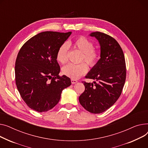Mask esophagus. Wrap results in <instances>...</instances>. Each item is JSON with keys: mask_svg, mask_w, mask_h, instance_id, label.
Listing matches in <instances>:
<instances>
[{"mask_svg": "<svg viewBox=\"0 0 148 148\" xmlns=\"http://www.w3.org/2000/svg\"><path fill=\"white\" fill-rule=\"evenodd\" d=\"M71 82H72V84H76V83L77 82V81L76 80V79H71Z\"/></svg>", "mask_w": 148, "mask_h": 148, "instance_id": "esophagus-1", "label": "esophagus"}]
</instances>
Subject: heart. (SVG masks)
<instances>
[{"mask_svg":"<svg viewBox=\"0 0 148 148\" xmlns=\"http://www.w3.org/2000/svg\"><path fill=\"white\" fill-rule=\"evenodd\" d=\"M72 45L82 53L81 62H85L91 68L97 66L100 58V53L98 49L94 48L92 41L81 36L76 38L72 42ZM68 53L69 45L66 42L63 43L57 52L56 58L60 63L63 64L67 62ZM86 64L82 62L78 64H69L63 67L62 72L73 79H78L88 71V66Z\"/></svg>","mask_w":148,"mask_h":148,"instance_id":"obj_1","label":"heart"}]
</instances>
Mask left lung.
Returning <instances> with one entry per match:
<instances>
[{
	"label": "left lung",
	"instance_id": "left-lung-1",
	"mask_svg": "<svg viewBox=\"0 0 148 148\" xmlns=\"http://www.w3.org/2000/svg\"><path fill=\"white\" fill-rule=\"evenodd\" d=\"M90 36L100 43L101 58L85 76L95 81H82L85 91L79 101L87 111L100 114L114 105L122 92L126 79L125 60L122 48L114 38L100 32H93Z\"/></svg>",
	"mask_w": 148,
	"mask_h": 148
}]
</instances>
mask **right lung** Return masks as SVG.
I'll use <instances>...</instances> for the list:
<instances>
[{
    "mask_svg": "<svg viewBox=\"0 0 148 148\" xmlns=\"http://www.w3.org/2000/svg\"><path fill=\"white\" fill-rule=\"evenodd\" d=\"M71 34L41 32L20 49L15 62V83L23 100L32 109L43 112L53 109L63 90L71 85L70 78L59 75L56 58L58 48Z\"/></svg>",
    "mask_w": 148,
    "mask_h": 148,
    "instance_id": "1",
    "label": "right lung"
}]
</instances>
